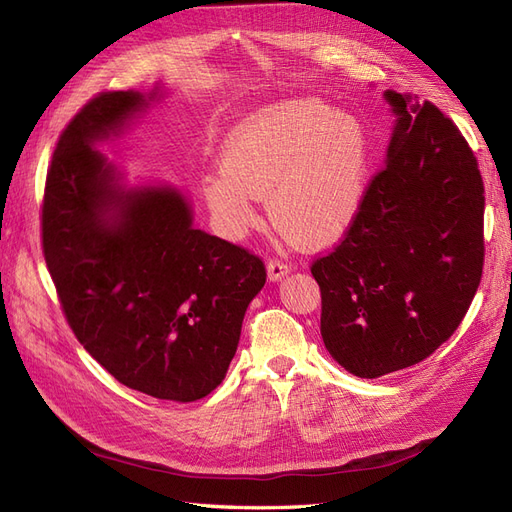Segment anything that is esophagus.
Returning <instances> with one entry per match:
<instances>
[{
    "label": "esophagus",
    "instance_id": "34e87169",
    "mask_svg": "<svg viewBox=\"0 0 512 512\" xmlns=\"http://www.w3.org/2000/svg\"><path fill=\"white\" fill-rule=\"evenodd\" d=\"M266 270H268V279L270 281H281L283 277H287V274H290V266L283 264V261H279V259H270Z\"/></svg>",
    "mask_w": 512,
    "mask_h": 512
}]
</instances>
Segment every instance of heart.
<instances>
[{
	"label": "heart",
	"instance_id": "b5f03b06",
	"mask_svg": "<svg viewBox=\"0 0 512 512\" xmlns=\"http://www.w3.org/2000/svg\"><path fill=\"white\" fill-rule=\"evenodd\" d=\"M370 181V138L355 114L320 99L261 108L222 147V170L207 177L205 201L229 235L257 225L268 196L274 225L298 244L326 246L352 227Z\"/></svg>",
	"mask_w": 512,
	"mask_h": 512
}]
</instances>
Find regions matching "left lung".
Wrapping results in <instances>:
<instances>
[{"mask_svg":"<svg viewBox=\"0 0 512 512\" xmlns=\"http://www.w3.org/2000/svg\"><path fill=\"white\" fill-rule=\"evenodd\" d=\"M385 168L346 238L313 261L320 333L344 370L378 378L448 342L482 277L484 186L461 131L430 101L385 90Z\"/></svg>","mask_w":512,"mask_h":512,"instance_id":"8db88e82","label":"left lung"}]
</instances>
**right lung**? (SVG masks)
Instances as JSON below:
<instances>
[{"label": "right lung", "instance_id": "obj_1", "mask_svg": "<svg viewBox=\"0 0 512 512\" xmlns=\"http://www.w3.org/2000/svg\"><path fill=\"white\" fill-rule=\"evenodd\" d=\"M164 93V84L103 93L62 131L47 173L43 253L90 357L129 389L194 402L225 378L266 268L196 229L179 188L129 186L99 151Z\"/></svg>", "mask_w": 512, "mask_h": 512}]
</instances>
